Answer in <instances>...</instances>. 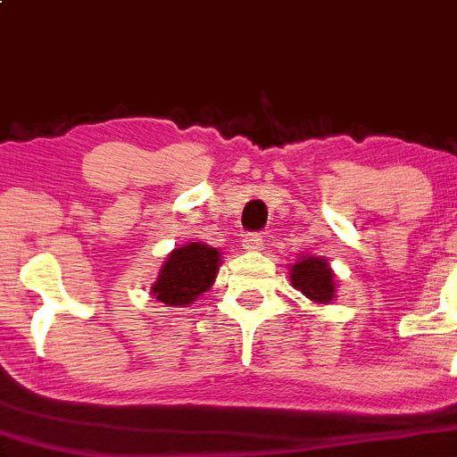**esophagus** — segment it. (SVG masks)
I'll return each instance as SVG.
<instances>
[{
  "instance_id": "obj_1",
  "label": "esophagus",
  "mask_w": 457,
  "mask_h": 457,
  "mask_svg": "<svg viewBox=\"0 0 457 457\" xmlns=\"http://www.w3.org/2000/svg\"><path fill=\"white\" fill-rule=\"evenodd\" d=\"M244 248L246 251H263V237L260 233H253L244 237Z\"/></svg>"
}]
</instances>
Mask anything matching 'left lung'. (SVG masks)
Instances as JSON below:
<instances>
[{"label": "left lung", "mask_w": 457, "mask_h": 457, "mask_svg": "<svg viewBox=\"0 0 457 457\" xmlns=\"http://www.w3.org/2000/svg\"><path fill=\"white\" fill-rule=\"evenodd\" d=\"M290 284L295 290H299L305 299L314 303H332L337 301V284H334V270L323 257L314 255H299L297 262L290 263L288 268Z\"/></svg>", "instance_id": "8db88e82"}]
</instances>
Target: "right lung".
Listing matches in <instances>:
<instances>
[{
    "label": "right lung",
    "instance_id": "obj_1",
    "mask_svg": "<svg viewBox=\"0 0 457 457\" xmlns=\"http://www.w3.org/2000/svg\"><path fill=\"white\" fill-rule=\"evenodd\" d=\"M222 253L202 242H187L164 257L152 297L171 308H187L215 284Z\"/></svg>",
    "mask_w": 457,
    "mask_h": 457
}]
</instances>
